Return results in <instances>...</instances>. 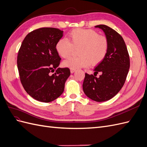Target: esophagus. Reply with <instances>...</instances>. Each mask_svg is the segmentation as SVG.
Instances as JSON below:
<instances>
[{
    "label": "esophagus",
    "instance_id": "1",
    "mask_svg": "<svg viewBox=\"0 0 147 147\" xmlns=\"http://www.w3.org/2000/svg\"><path fill=\"white\" fill-rule=\"evenodd\" d=\"M75 71V69H70V72L71 74H73L74 72Z\"/></svg>",
    "mask_w": 147,
    "mask_h": 147
}]
</instances>
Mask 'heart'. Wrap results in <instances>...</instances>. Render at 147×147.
<instances>
[{"mask_svg": "<svg viewBox=\"0 0 147 147\" xmlns=\"http://www.w3.org/2000/svg\"><path fill=\"white\" fill-rule=\"evenodd\" d=\"M79 47V56L64 61V67L76 69L99 64L107 54L109 42L107 38L94 30L77 29L71 31L68 40L61 38L56 45L57 53L64 58L72 55L74 48Z\"/></svg>", "mask_w": 147, "mask_h": 147, "instance_id": "obj_1", "label": "heart"}]
</instances>
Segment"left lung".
<instances>
[{
  "label": "left lung",
  "mask_w": 147,
  "mask_h": 147,
  "mask_svg": "<svg viewBox=\"0 0 147 147\" xmlns=\"http://www.w3.org/2000/svg\"><path fill=\"white\" fill-rule=\"evenodd\" d=\"M95 28L104 31L109 42L107 54L94 69V75L85 74L83 90L84 94L96 102L111 99L121 90L130 67L129 56L123 37L109 26L100 24ZM100 72L101 75L95 76Z\"/></svg>",
  "instance_id": "1"
}]
</instances>
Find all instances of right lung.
<instances>
[{
	"label": "right lung",
	"instance_id": "add662e5",
	"mask_svg": "<svg viewBox=\"0 0 147 147\" xmlns=\"http://www.w3.org/2000/svg\"><path fill=\"white\" fill-rule=\"evenodd\" d=\"M63 36L59 29L39 28L26 35L19 50L17 65L21 84L40 102H50L59 97L70 75L69 68L58 67L61 59L56 45Z\"/></svg>",
	"mask_w": 147,
	"mask_h": 147
}]
</instances>
